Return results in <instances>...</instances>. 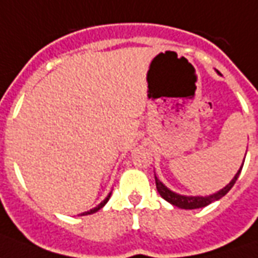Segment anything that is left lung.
Instances as JSON below:
<instances>
[{
    "instance_id": "8db88e82",
    "label": "left lung",
    "mask_w": 258,
    "mask_h": 258,
    "mask_svg": "<svg viewBox=\"0 0 258 258\" xmlns=\"http://www.w3.org/2000/svg\"><path fill=\"white\" fill-rule=\"evenodd\" d=\"M243 163H242V167H243ZM242 167L239 168L238 173L235 174V177L231 179V182H229V184L225 185L222 189H220L218 192H216V194L209 195V196H185V195L175 194V192H173V190L168 189L167 186L163 184L162 181H159V178L155 175L157 192L160 194V196H162L163 199L167 200L168 203H171L173 206H177V207H179V209H185V210L200 209V207H205V206L210 205V203L216 202V200L221 199L222 196H225V195L231 190V188H232L233 185H235V182H236L239 174H240V171H242Z\"/></svg>"
}]
</instances>
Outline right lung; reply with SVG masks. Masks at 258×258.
Returning a JSON list of instances; mask_svg holds the SVG:
<instances>
[{
	"mask_svg": "<svg viewBox=\"0 0 258 258\" xmlns=\"http://www.w3.org/2000/svg\"><path fill=\"white\" fill-rule=\"evenodd\" d=\"M110 195H112V192L107 195L106 198H105V200H103V202H101V203L96 206V207H94V209H91L90 211H85V213H81L80 216H88V214H92V213H96V211H98V210H101L102 207H103V206H105L107 203V200H109V198H110Z\"/></svg>",
	"mask_w": 258,
	"mask_h": 258,
	"instance_id": "right-lung-1",
	"label": "right lung"
}]
</instances>
